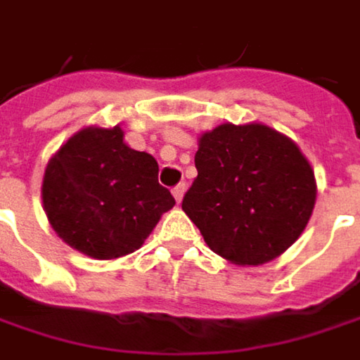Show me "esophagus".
Masks as SVG:
<instances>
[{"mask_svg":"<svg viewBox=\"0 0 360 360\" xmlns=\"http://www.w3.org/2000/svg\"><path fill=\"white\" fill-rule=\"evenodd\" d=\"M183 195H185V185H183V183H179L177 187H173V198H175V201H177V203H181Z\"/></svg>","mask_w":360,"mask_h":360,"instance_id":"34e87169","label":"esophagus"}]
</instances>
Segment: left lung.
I'll return each instance as SVG.
<instances>
[{
	"mask_svg": "<svg viewBox=\"0 0 360 360\" xmlns=\"http://www.w3.org/2000/svg\"><path fill=\"white\" fill-rule=\"evenodd\" d=\"M195 169L181 207L205 244L232 264L269 263L306 230L318 193L314 169L275 128L226 122L203 132Z\"/></svg>",
	"mask_w": 360,
	"mask_h": 360,
	"instance_id": "left-lung-1",
	"label": "left lung"
}]
</instances>
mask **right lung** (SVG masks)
I'll return each mask as SVG.
<instances>
[{"label": "right lung", "instance_id": "obj_1", "mask_svg": "<svg viewBox=\"0 0 360 360\" xmlns=\"http://www.w3.org/2000/svg\"><path fill=\"white\" fill-rule=\"evenodd\" d=\"M42 205L63 243L112 261L138 250L175 200L155 157L130 148L120 126H87L49 160Z\"/></svg>", "mask_w": 360, "mask_h": 360}]
</instances>
